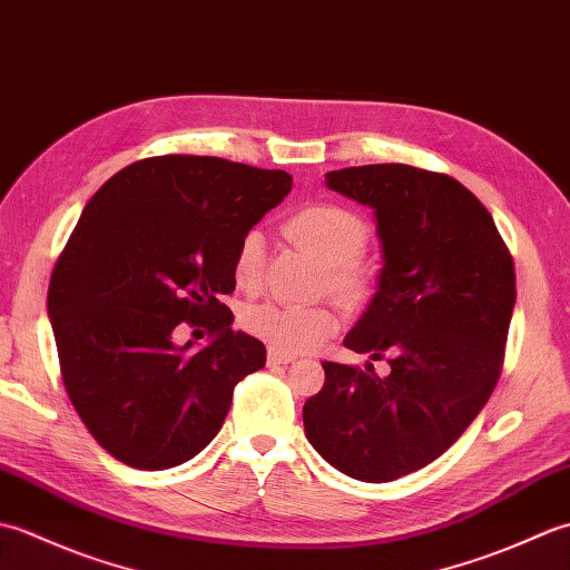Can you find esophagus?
Returning a JSON list of instances; mask_svg holds the SVG:
<instances>
[{
	"label": "esophagus",
	"mask_w": 570,
	"mask_h": 570,
	"mask_svg": "<svg viewBox=\"0 0 570 570\" xmlns=\"http://www.w3.org/2000/svg\"><path fill=\"white\" fill-rule=\"evenodd\" d=\"M296 355H286V353H276V350H269L266 353V365H288V362H294Z\"/></svg>",
	"instance_id": "34e87169"
}]
</instances>
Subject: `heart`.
Here are the masks:
<instances>
[{
  "label": "heart",
  "instance_id": "obj_1",
  "mask_svg": "<svg viewBox=\"0 0 570 570\" xmlns=\"http://www.w3.org/2000/svg\"><path fill=\"white\" fill-rule=\"evenodd\" d=\"M286 237L316 254L325 262L328 282L345 296H360L372 282V266L362 257V247L370 237L367 223L345 205L316 200L296 208L284 220ZM266 269V242L259 229H247L237 239L233 257V276L239 288L254 292L264 282ZM245 328L269 345L276 353H304L318 347L337 331V313L325 306L298 304H266L249 306L242 316Z\"/></svg>",
  "mask_w": 570,
  "mask_h": 570
}]
</instances>
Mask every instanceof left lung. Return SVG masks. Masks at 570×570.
Returning a JSON list of instances; mask_svg holds the SVG:
<instances>
[{"mask_svg": "<svg viewBox=\"0 0 570 570\" xmlns=\"http://www.w3.org/2000/svg\"><path fill=\"white\" fill-rule=\"evenodd\" d=\"M328 188L377 217L384 266L345 347L382 360L386 377L323 362L304 406L311 445L345 475L390 482L443 455L500 380L517 298L514 262L472 193L406 164L350 166Z\"/></svg>", "mask_w": 570, "mask_h": 570, "instance_id": "8db88e82", "label": "left lung"}]
</instances>
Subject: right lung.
<instances>
[{"mask_svg": "<svg viewBox=\"0 0 570 570\" xmlns=\"http://www.w3.org/2000/svg\"><path fill=\"white\" fill-rule=\"evenodd\" d=\"M286 171L166 154L129 164L85 205L48 284L60 377L112 458L139 470L186 463L208 445L239 380L266 362L233 331L237 239L284 200ZM180 322L210 346L178 348Z\"/></svg>", "mask_w": 570, "mask_h": 570, "instance_id": "right-lung-1", "label": "right lung"}]
</instances>
